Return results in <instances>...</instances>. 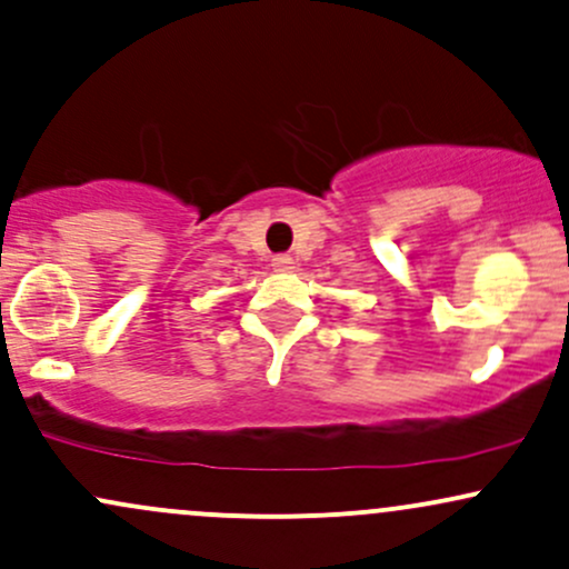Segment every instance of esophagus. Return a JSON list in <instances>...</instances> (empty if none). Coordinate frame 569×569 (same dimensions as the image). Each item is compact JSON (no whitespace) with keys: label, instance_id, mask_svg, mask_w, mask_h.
Instances as JSON below:
<instances>
[{"label":"esophagus","instance_id":"obj_1","mask_svg":"<svg viewBox=\"0 0 569 569\" xmlns=\"http://www.w3.org/2000/svg\"><path fill=\"white\" fill-rule=\"evenodd\" d=\"M272 270L276 272H291L293 270V259L289 253H280V257L272 259Z\"/></svg>","mask_w":569,"mask_h":569}]
</instances>
